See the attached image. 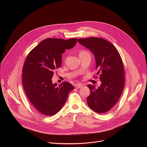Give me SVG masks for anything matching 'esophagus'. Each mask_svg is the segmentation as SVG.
Returning a JSON list of instances; mask_svg holds the SVG:
<instances>
[{"label": "esophagus", "mask_w": 147, "mask_h": 147, "mask_svg": "<svg viewBox=\"0 0 147 147\" xmlns=\"http://www.w3.org/2000/svg\"><path fill=\"white\" fill-rule=\"evenodd\" d=\"M83 86V84H81V83H78V84H76L75 85V87H76V88H82Z\"/></svg>", "instance_id": "obj_1"}]
</instances>
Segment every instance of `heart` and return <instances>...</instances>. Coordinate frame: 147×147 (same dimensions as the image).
Listing matches in <instances>:
<instances>
[{
	"label": "heart",
	"mask_w": 147,
	"mask_h": 147,
	"mask_svg": "<svg viewBox=\"0 0 147 147\" xmlns=\"http://www.w3.org/2000/svg\"><path fill=\"white\" fill-rule=\"evenodd\" d=\"M88 52L86 51H85V50H82V51H80V54H85V53H87Z\"/></svg>",
	"instance_id": "b5f03b06"
}]
</instances>
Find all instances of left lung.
Masks as SVG:
<instances>
[{"label":"left lung","instance_id":"8db88e82","mask_svg":"<svg viewBox=\"0 0 147 147\" xmlns=\"http://www.w3.org/2000/svg\"><path fill=\"white\" fill-rule=\"evenodd\" d=\"M78 42L93 53L97 74L101 82L97 88L94 85H87L90 91L87 104L94 111L105 113L116 104L124 88L125 69L121 57L115 46L103 38H80Z\"/></svg>","mask_w":147,"mask_h":147}]
</instances>
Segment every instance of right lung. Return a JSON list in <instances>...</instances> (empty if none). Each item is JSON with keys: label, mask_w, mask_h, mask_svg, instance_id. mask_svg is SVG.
I'll return each instance as SVG.
<instances>
[{"label": "right lung", "mask_w": 147, "mask_h": 147, "mask_svg": "<svg viewBox=\"0 0 147 147\" xmlns=\"http://www.w3.org/2000/svg\"><path fill=\"white\" fill-rule=\"evenodd\" d=\"M77 38H46L33 49L22 67V85L27 97L42 114L51 116L63 107L74 86L64 82L53 84L54 71L62 64V54L74 47Z\"/></svg>", "instance_id": "add662e5"}]
</instances>
